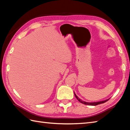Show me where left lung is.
I'll use <instances>...</instances> for the list:
<instances>
[{
  "instance_id": "obj_1",
  "label": "left lung",
  "mask_w": 130,
  "mask_h": 130,
  "mask_svg": "<svg viewBox=\"0 0 130 130\" xmlns=\"http://www.w3.org/2000/svg\"><path fill=\"white\" fill-rule=\"evenodd\" d=\"M74 95H75L76 98L78 99V100L80 102V103H83V104H86V105H89V106H96V105H98V104H100L102 103H104L105 102H106L107 101H108L109 100V99H106V100H104V101H100V102H85L84 101H82L80 98H79L78 96H77L75 93H74Z\"/></svg>"
}]
</instances>
